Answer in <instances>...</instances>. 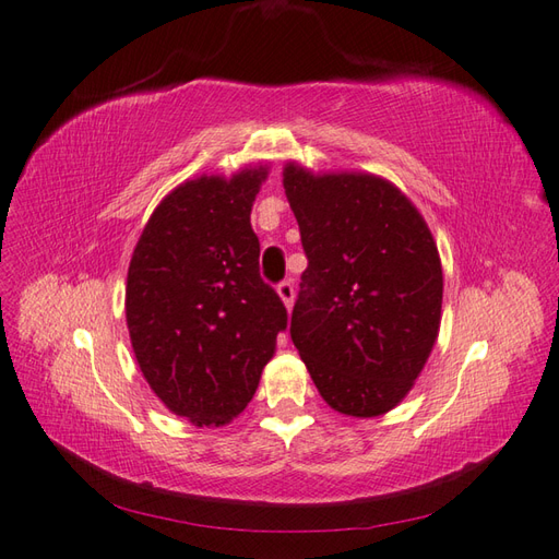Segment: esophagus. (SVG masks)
Returning a JSON list of instances; mask_svg holds the SVG:
<instances>
[{
  "instance_id": "esophagus-1",
  "label": "esophagus",
  "mask_w": 559,
  "mask_h": 559,
  "mask_svg": "<svg viewBox=\"0 0 559 559\" xmlns=\"http://www.w3.org/2000/svg\"><path fill=\"white\" fill-rule=\"evenodd\" d=\"M276 290H278V297L283 300V305L290 309L293 300H295V285H293V281H281Z\"/></svg>"
}]
</instances>
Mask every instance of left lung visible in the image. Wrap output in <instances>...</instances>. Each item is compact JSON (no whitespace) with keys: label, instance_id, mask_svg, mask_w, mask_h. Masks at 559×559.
<instances>
[{"label":"left lung","instance_id":"1","mask_svg":"<svg viewBox=\"0 0 559 559\" xmlns=\"http://www.w3.org/2000/svg\"><path fill=\"white\" fill-rule=\"evenodd\" d=\"M283 188L309 264L290 338L335 412L397 407L436 345L443 269L424 216L373 174H314L288 162Z\"/></svg>","mask_w":559,"mask_h":559}]
</instances>
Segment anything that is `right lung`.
<instances>
[{
	"label": "right lung",
	"mask_w": 559,
	"mask_h": 559,
	"mask_svg": "<svg viewBox=\"0 0 559 559\" xmlns=\"http://www.w3.org/2000/svg\"><path fill=\"white\" fill-rule=\"evenodd\" d=\"M269 166L174 188L140 233L126 323L142 376L168 412L224 426L248 407L288 311L259 276L252 204Z\"/></svg>",
	"instance_id": "add662e5"
}]
</instances>
